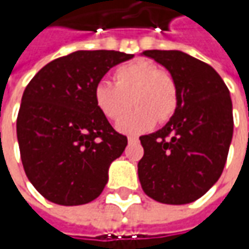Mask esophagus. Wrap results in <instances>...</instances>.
Here are the masks:
<instances>
[{
	"instance_id": "34e87169",
	"label": "esophagus",
	"mask_w": 249,
	"mask_h": 249,
	"mask_svg": "<svg viewBox=\"0 0 249 249\" xmlns=\"http://www.w3.org/2000/svg\"><path fill=\"white\" fill-rule=\"evenodd\" d=\"M127 141H129V144H136V142H139V139L134 137V136H129V137H127Z\"/></svg>"
}]
</instances>
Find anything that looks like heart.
Listing matches in <instances>:
<instances>
[{"mask_svg":"<svg viewBox=\"0 0 249 249\" xmlns=\"http://www.w3.org/2000/svg\"><path fill=\"white\" fill-rule=\"evenodd\" d=\"M113 84L101 82L94 89V102L107 119L116 122L128 111L131 102L138 109L118 123V129L136 134L163 123L177 108L178 91L175 77L147 59H134L115 69Z\"/></svg>","mask_w":249,"mask_h":249,"instance_id":"b5f03b06","label":"heart"}]
</instances>
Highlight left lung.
Wrapping results in <instances>:
<instances>
[{
  "label": "left lung",
  "instance_id": "1",
  "mask_svg": "<svg viewBox=\"0 0 249 249\" xmlns=\"http://www.w3.org/2000/svg\"><path fill=\"white\" fill-rule=\"evenodd\" d=\"M175 77V115L155 133L141 136L139 178L152 199L183 205L201 198L223 172L233 137L229 89L212 66L181 51H144Z\"/></svg>",
  "mask_w": 249,
  "mask_h": 249
}]
</instances>
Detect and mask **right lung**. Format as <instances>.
Segmentation results:
<instances>
[{
  "mask_svg": "<svg viewBox=\"0 0 249 249\" xmlns=\"http://www.w3.org/2000/svg\"><path fill=\"white\" fill-rule=\"evenodd\" d=\"M120 51H76L47 63L27 84L16 120L24 173L48 201L83 205L100 196L127 145L94 102V89Z\"/></svg>",
  "mask_w": 249,
  "mask_h": 249,
  "instance_id": "1",
  "label": "right lung"
}]
</instances>
